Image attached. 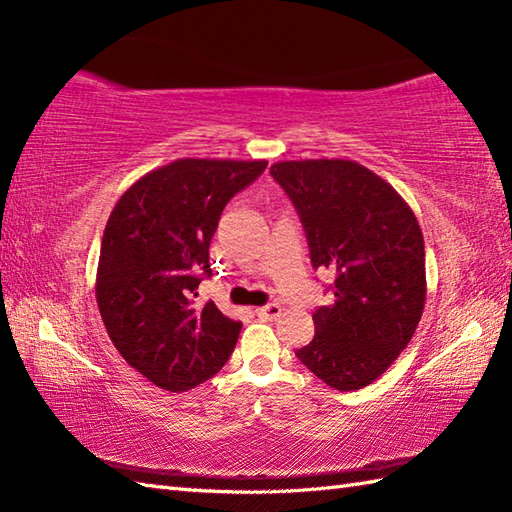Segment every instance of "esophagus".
Wrapping results in <instances>:
<instances>
[{
  "label": "esophagus",
  "instance_id": "1",
  "mask_svg": "<svg viewBox=\"0 0 512 512\" xmlns=\"http://www.w3.org/2000/svg\"><path fill=\"white\" fill-rule=\"evenodd\" d=\"M257 317L266 319V321H273V319L281 317V306H279V303H268V306H264V308H257Z\"/></svg>",
  "mask_w": 512,
  "mask_h": 512
}]
</instances>
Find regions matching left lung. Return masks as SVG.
Instances as JSON below:
<instances>
[{
	"mask_svg": "<svg viewBox=\"0 0 512 512\" xmlns=\"http://www.w3.org/2000/svg\"><path fill=\"white\" fill-rule=\"evenodd\" d=\"M270 176L295 204L312 266L334 273V303L314 310V339L297 358L339 391L374 383L411 341L427 299L416 215L354 160L275 162Z\"/></svg>",
	"mask_w": 512,
	"mask_h": 512,
	"instance_id": "left-lung-1",
	"label": "left lung"
}]
</instances>
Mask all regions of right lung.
<instances>
[{"label": "right lung", "instance_id": "1", "mask_svg": "<svg viewBox=\"0 0 512 512\" xmlns=\"http://www.w3.org/2000/svg\"><path fill=\"white\" fill-rule=\"evenodd\" d=\"M266 160L180 158L136 180L107 220L96 303L114 347L167 391L215 376L233 354L242 321L195 303L211 275L209 246L235 193L262 176Z\"/></svg>", "mask_w": 512, "mask_h": 512}]
</instances>
